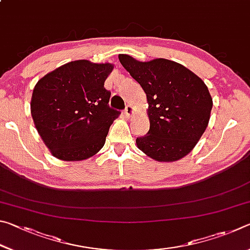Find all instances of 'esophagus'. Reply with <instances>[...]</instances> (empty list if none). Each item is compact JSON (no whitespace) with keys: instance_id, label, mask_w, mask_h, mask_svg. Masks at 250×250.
I'll use <instances>...</instances> for the list:
<instances>
[{"instance_id":"1","label":"esophagus","mask_w":250,"mask_h":250,"mask_svg":"<svg viewBox=\"0 0 250 250\" xmlns=\"http://www.w3.org/2000/svg\"><path fill=\"white\" fill-rule=\"evenodd\" d=\"M125 116H128V117L132 116L134 113V109H133L132 105H126L125 109Z\"/></svg>"}]
</instances>
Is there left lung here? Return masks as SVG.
I'll return each instance as SVG.
<instances>
[{
	"instance_id": "8db88e82",
	"label": "left lung",
	"mask_w": 250,
	"mask_h": 250,
	"mask_svg": "<svg viewBox=\"0 0 250 250\" xmlns=\"http://www.w3.org/2000/svg\"><path fill=\"white\" fill-rule=\"evenodd\" d=\"M147 100L150 130L137 146L159 162H175L197 145L208 125L213 99L204 82L179 62L164 58L139 62L119 55Z\"/></svg>"
}]
</instances>
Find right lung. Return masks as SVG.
<instances>
[{
  "label": "right lung",
  "instance_id": "add662e5",
  "mask_svg": "<svg viewBox=\"0 0 250 250\" xmlns=\"http://www.w3.org/2000/svg\"><path fill=\"white\" fill-rule=\"evenodd\" d=\"M110 62L79 59L46 74L35 84L31 113L37 132L55 158L83 161L98 153L120 112L109 107L104 87Z\"/></svg>",
  "mask_w": 250,
  "mask_h": 250
}]
</instances>
